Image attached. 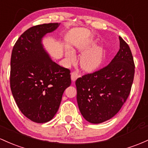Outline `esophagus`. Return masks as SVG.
<instances>
[{"label":"esophagus","mask_w":148,"mask_h":148,"mask_svg":"<svg viewBox=\"0 0 148 148\" xmlns=\"http://www.w3.org/2000/svg\"><path fill=\"white\" fill-rule=\"evenodd\" d=\"M80 77H81V75L77 72V71H73V72H71V80H72V82H75V81L77 79V78H79Z\"/></svg>","instance_id":"34e87169"}]
</instances>
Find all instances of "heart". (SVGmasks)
Returning a JSON list of instances; mask_svg holds the SVG:
<instances>
[{
    "mask_svg": "<svg viewBox=\"0 0 148 148\" xmlns=\"http://www.w3.org/2000/svg\"><path fill=\"white\" fill-rule=\"evenodd\" d=\"M66 58L69 62H73L75 59V56L71 50L66 51ZM103 53L101 50L98 48H93L83 53L81 57V66L84 70L92 71L100 66L102 62Z\"/></svg>",
    "mask_w": 148,
    "mask_h": 148,
    "instance_id": "obj_1",
    "label": "heart"
}]
</instances>
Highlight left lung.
<instances>
[{
  "label": "left lung",
  "mask_w": 148,
  "mask_h": 148,
  "mask_svg": "<svg viewBox=\"0 0 148 148\" xmlns=\"http://www.w3.org/2000/svg\"><path fill=\"white\" fill-rule=\"evenodd\" d=\"M120 48L111 62L76 81L77 100L84 118L100 124L113 117L129 97L135 64L129 45L119 36Z\"/></svg>",
  "instance_id": "8db88e82"
}]
</instances>
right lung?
<instances>
[{"label":"right lung","instance_id":"right-lung-1","mask_svg":"<svg viewBox=\"0 0 148 148\" xmlns=\"http://www.w3.org/2000/svg\"><path fill=\"white\" fill-rule=\"evenodd\" d=\"M59 23L34 26L17 40L10 61V88L22 113L36 123L53 118L63 92L71 85L70 70L53 62L43 48L42 38Z\"/></svg>","mask_w":148,"mask_h":148}]
</instances>
